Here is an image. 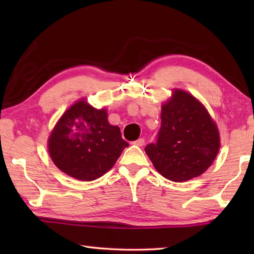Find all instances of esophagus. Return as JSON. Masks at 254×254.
<instances>
[{
	"label": "esophagus",
	"instance_id": "1",
	"mask_svg": "<svg viewBox=\"0 0 254 254\" xmlns=\"http://www.w3.org/2000/svg\"><path fill=\"white\" fill-rule=\"evenodd\" d=\"M132 144L137 145V147H142V145L144 144V139H143V137H140V139L133 141Z\"/></svg>",
	"mask_w": 254,
	"mask_h": 254
}]
</instances>
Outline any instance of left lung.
<instances>
[{"label":"left lung","mask_w":254,"mask_h":254,"mask_svg":"<svg viewBox=\"0 0 254 254\" xmlns=\"http://www.w3.org/2000/svg\"><path fill=\"white\" fill-rule=\"evenodd\" d=\"M218 149L220 134L207 110L190 94L176 89L162 105L157 141L144 151L159 174L182 183L207 170Z\"/></svg>","instance_id":"obj_1"}]
</instances>
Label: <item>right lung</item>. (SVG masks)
<instances>
[{"label": "right lung", "instance_id": "obj_1", "mask_svg": "<svg viewBox=\"0 0 254 254\" xmlns=\"http://www.w3.org/2000/svg\"><path fill=\"white\" fill-rule=\"evenodd\" d=\"M49 153L58 168L70 177L91 182L107 173L128 147L119 127L111 126L105 110L85 101L68 109L48 141Z\"/></svg>", "mask_w": 254, "mask_h": 254}]
</instances>
